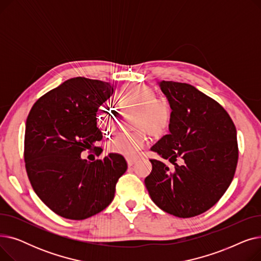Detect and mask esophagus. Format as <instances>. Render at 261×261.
Wrapping results in <instances>:
<instances>
[{
  "mask_svg": "<svg viewBox=\"0 0 261 261\" xmlns=\"http://www.w3.org/2000/svg\"><path fill=\"white\" fill-rule=\"evenodd\" d=\"M134 163H135V160H134V159H127V164H128V166H132Z\"/></svg>",
  "mask_w": 261,
  "mask_h": 261,
  "instance_id": "1",
  "label": "esophagus"
}]
</instances>
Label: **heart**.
Masks as SVG:
<instances>
[{
	"label": "heart",
	"instance_id": "heart-1",
	"mask_svg": "<svg viewBox=\"0 0 261 261\" xmlns=\"http://www.w3.org/2000/svg\"><path fill=\"white\" fill-rule=\"evenodd\" d=\"M118 100L122 106L136 109L135 126L141 129L117 134L110 141L108 148L113 153L134 158L148 143L144 128L151 134H159L167 128L171 116L170 106L164 98L155 97L151 88L139 84L122 87L118 93ZM97 123L103 131L112 132L116 125L114 110L109 106L100 107L97 111Z\"/></svg>",
	"mask_w": 261,
	"mask_h": 261
}]
</instances>
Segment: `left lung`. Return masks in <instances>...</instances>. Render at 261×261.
<instances>
[{"label":"left lung","instance_id":"obj_1","mask_svg":"<svg viewBox=\"0 0 261 261\" xmlns=\"http://www.w3.org/2000/svg\"><path fill=\"white\" fill-rule=\"evenodd\" d=\"M169 102L168 130L152 147L169 160L173 171L150 160L152 171L145 179L150 198L170 215L190 218L210 210L224 195L234 177L237 161V131L225 110L195 87L159 81ZM182 159L177 166L175 161Z\"/></svg>","mask_w":261,"mask_h":261}]
</instances>
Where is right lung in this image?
<instances>
[{
    "mask_svg": "<svg viewBox=\"0 0 261 261\" xmlns=\"http://www.w3.org/2000/svg\"><path fill=\"white\" fill-rule=\"evenodd\" d=\"M113 92L110 82L68 79L38 99L27 117V175L40 200L63 218L84 220L103 211L127 170L116 153L94 162L81 158L102 139L96 114Z\"/></svg>",
    "mask_w": 261,
    "mask_h": 261,
    "instance_id": "right-lung-1",
    "label": "right lung"
}]
</instances>
